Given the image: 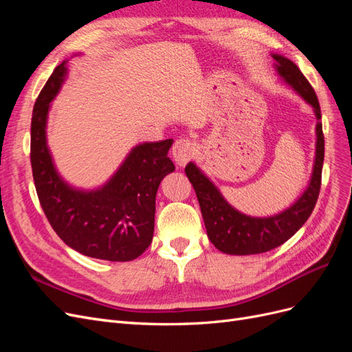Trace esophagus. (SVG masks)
I'll list each match as a JSON object with an SVG mask.
<instances>
[{"mask_svg": "<svg viewBox=\"0 0 352 352\" xmlns=\"http://www.w3.org/2000/svg\"><path fill=\"white\" fill-rule=\"evenodd\" d=\"M195 154L194 142L188 138H180L172 146V157L177 166H185Z\"/></svg>", "mask_w": 352, "mask_h": 352, "instance_id": "obj_1", "label": "esophagus"}]
</instances>
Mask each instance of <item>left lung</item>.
Listing matches in <instances>:
<instances>
[{
  "label": "left lung",
  "instance_id": "8db88e82",
  "mask_svg": "<svg viewBox=\"0 0 352 352\" xmlns=\"http://www.w3.org/2000/svg\"><path fill=\"white\" fill-rule=\"evenodd\" d=\"M278 61V72L301 97L313 105L317 117V150L313 176L307 190L292 207L273 217H250L229 206L219 189L202 175L194 163L185 167V173L197 194L208 239L214 247L232 255L261 254L278 248L292 238L311 216L322 186V168L324 160V136L322 113L317 95L295 63L282 56H273Z\"/></svg>",
  "mask_w": 352,
  "mask_h": 352
}]
</instances>
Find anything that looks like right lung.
Instances as JSON below:
<instances>
[{
	"mask_svg": "<svg viewBox=\"0 0 352 352\" xmlns=\"http://www.w3.org/2000/svg\"><path fill=\"white\" fill-rule=\"evenodd\" d=\"M65 65L52 72L32 113L30 164L41 207L70 248L100 260H135L153 241L157 189L175 170L167 157L173 140L135 146L119 172L98 190L70 188L58 177L45 141L50 102L65 79Z\"/></svg>",
	"mask_w": 352,
	"mask_h": 352,
	"instance_id": "obj_1",
	"label": "right lung"
}]
</instances>
